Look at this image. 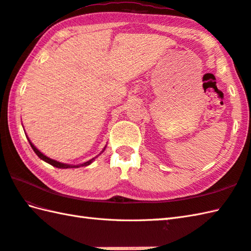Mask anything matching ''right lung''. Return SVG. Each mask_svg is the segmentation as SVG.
Segmentation results:
<instances>
[{
    "label": "right lung",
    "instance_id": "1",
    "mask_svg": "<svg viewBox=\"0 0 251 251\" xmlns=\"http://www.w3.org/2000/svg\"><path fill=\"white\" fill-rule=\"evenodd\" d=\"M28 138V137H26ZM28 141H29V143H30V146H31V148L33 149V151L35 152V154L37 156H39L41 159H43L44 162H46V163H49V164H50L51 166H54V167H56V168H78V167H84V166H88V165H90L92 164L94 161H95V158H97L98 157V155L96 156V157H94V158H92V159H89V161H87V162H85V163H82V164H77V165H73V164H65V163H60V162H58V161H55V159H52V158H50L49 156H46V155H44L43 153H42L39 149H36V147L33 145V143H32L31 141H30V139L28 138ZM106 147V146H105ZM105 147L103 148V150L101 151V153H102L104 150H105ZM100 153V154H101ZM99 154V155H100Z\"/></svg>",
    "mask_w": 251,
    "mask_h": 251
}]
</instances>
